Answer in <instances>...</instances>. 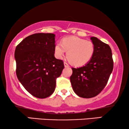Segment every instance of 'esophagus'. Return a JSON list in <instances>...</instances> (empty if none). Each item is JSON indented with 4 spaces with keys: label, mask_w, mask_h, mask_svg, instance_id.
Wrapping results in <instances>:
<instances>
[{
    "label": "esophagus",
    "mask_w": 129,
    "mask_h": 129,
    "mask_svg": "<svg viewBox=\"0 0 129 129\" xmlns=\"http://www.w3.org/2000/svg\"><path fill=\"white\" fill-rule=\"evenodd\" d=\"M64 65L65 67H69V65L66 62H64Z\"/></svg>",
    "instance_id": "34e87169"
}]
</instances>
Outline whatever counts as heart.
I'll use <instances>...</instances> for the list:
<instances>
[{
  "instance_id": "heart-1",
  "label": "heart",
  "mask_w": 129,
  "mask_h": 129,
  "mask_svg": "<svg viewBox=\"0 0 129 129\" xmlns=\"http://www.w3.org/2000/svg\"><path fill=\"white\" fill-rule=\"evenodd\" d=\"M94 44L91 40H86L76 37L64 38L61 43L54 46L55 56L60 59L66 51L69 60L76 66L86 64L92 57L94 53Z\"/></svg>"
}]
</instances>
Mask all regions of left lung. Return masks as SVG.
Returning <instances> with one entry per match:
<instances>
[{
  "label": "left lung",
  "instance_id": "1",
  "mask_svg": "<svg viewBox=\"0 0 129 129\" xmlns=\"http://www.w3.org/2000/svg\"><path fill=\"white\" fill-rule=\"evenodd\" d=\"M91 39L95 46L92 57L84 66L72 68L73 73L70 78L75 92L85 98L94 97L103 91L113 69L110 47L96 37Z\"/></svg>",
  "mask_w": 129,
  "mask_h": 129
}]
</instances>
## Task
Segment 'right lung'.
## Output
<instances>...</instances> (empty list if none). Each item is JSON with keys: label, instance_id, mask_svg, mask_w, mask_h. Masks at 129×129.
<instances>
[{"label": "right lung", "instance_id": "obj_1", "mask_svg": "<svg viewBox=\"0 0 129 129\" xmlns=\"http://www.w3.org/2000/svg\"><path fill=\"white\" fill-rule=\"evenodd\" d=\"M55 35L36 33L24 38L15 51L16 73L25 89L33 96L46 98L54 91L56 79L64 68L54 57Z\"/></svg>", "mask_w": 129, "mask_h": 129}]
</instances>
